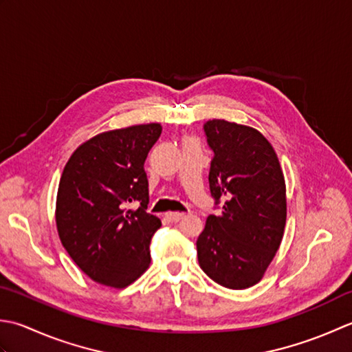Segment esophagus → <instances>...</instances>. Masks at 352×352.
I'll use <instances>...</instances> for the list:
<instances>
[{
  "label": "esophagus",
  "instance_id": "obj_1",
  "mask_svg": "<svg viewBox=\"0 0 352 352\" xmlns=\"http://www.w3.org/2000/svg\"><path fill=\"white\" fill-rule=\"evenodd\" d=\"M184 216H185L184 212H168V214H166L167 220H168V221H171V223H176V221L182 220V219H184Z\"/></svg>",
  "mask_w": 352,
  "mask_h": 352
}]
</instances>
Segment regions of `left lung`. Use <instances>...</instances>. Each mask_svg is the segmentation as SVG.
I'll use <instances>...</instances> for the list:
<instances>
[{
  "label": "left lung",
  "mask_w": 352,
  "mask_h": 352,
  "mask_svg": "<svg viewBox=\"0 0 352 352\" xmlns=\"http://www.w3.org/2000/svg\"><path fill=\"white\" fill-rule=\"evenodd\" d=\"M210 191L214 210L197 239V258L212 281L241 290L260 281L281 245L285 184L274 147L252 127L210 120Z\"/></svg>",
  "instance_id": "1"
}]
</instances>
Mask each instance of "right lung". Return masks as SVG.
<instances>
[{
    "label": "right lung",
    "instance_id": "add662e5",
    "mask_svg": "<svg viewBox=\"0 0 352 352\" xmlns=\"http://www.w3.org/2000/svg\"><path fill=\"white\" fill-rule=\"evenodd\" d=\"M161 132L152 123L100 133L63 168L57 231L73 261L100 284L123 289L148 267L161 220L147 212L144 162Z\"/></svg>",
    "mask_w": 352,
    "mask_h": 352
}]
</instances>
